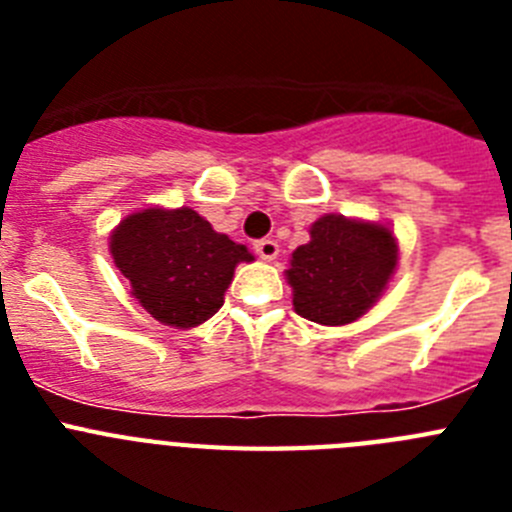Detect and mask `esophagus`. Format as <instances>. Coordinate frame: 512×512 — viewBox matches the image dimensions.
<instances>
[{"label":"esophagus","instance_id":"34e87169","mask_svg":"<svg viewBox=\"0 0 512 512\" xmlns=\"http://www.w3.org/2000/svg\"><path fill=\"white\" fill-rule=\"evenodd\" d=\"M253 248H256V253H259L264 261H274L279 256V243L271 241V238H261V241H256Z\"/></svg>","mask_w":512,"mask_h":512}]
</instances>
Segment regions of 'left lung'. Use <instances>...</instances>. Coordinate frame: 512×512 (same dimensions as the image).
Wrapping results in <instances>:
<instances>
[{
	"mask_svg": "<svg viewBox=\"0 0 512 512\" xmlns=\"http://www.w3.org/2000/svg\"><path fill=\"white\" fill-rule=\"evenodd\" d=\"M395 266L397 241L387 225L330 212L312 223L310 241L292 253V305L312 323H354L379 300Z\"/></svg>",
	"mask_w": 512,
	"mask_h": 512,
	"instance_id": "8db88e82",
	"label": "left lung"
}]
</instances>
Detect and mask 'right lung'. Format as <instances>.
<instances>
[{"label":"right lung","mask_w":512,"mask_h":512,"mask_svg":"<svg viewBox=\"0 0 512 512\" xmlns=\"http://www.w3.org/2000/svg\"><path fill=\"white\" fill-rule=\"evenodd\" d=\"M110 253L133 297L158 323L194 328L225 302V289L241 261L253 253L215 233L192 207H146L112 230Z\"/></svg>","instance_id":"1"}]
</instances>
